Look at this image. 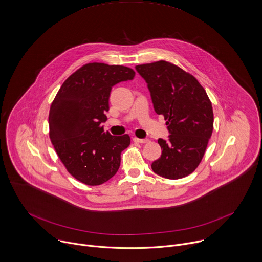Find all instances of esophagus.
I'll use <instances>...</instances> for the list:
<instances>
[{
	"label": "esophagus",
	"mask_w": 262,
	"mask_h": 262,
	"mask_svg": "<svg viewBox=\"0 0 262 262\" xmlns=\"http://www.w3.org/2000/svg\"><path fill=\"white\" fill-rule=\"evenodd\" d=\"M134 141L138 142V143H141V144H145V143L150 142L149 139H138V138H134Z\"/></svg>",
	"instance_id": "1"
}]
</instances>
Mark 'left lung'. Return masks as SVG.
<instances>
[{
  "label": "left lung",
  "instance_id": "1",
  "mask_svg": "<svg viewBox=\"0 0 262 262\" xmlns=\"http://www.w3.org/2000/svg\"><path fill=\"white\" fill-rule=\"evenodd\" d=\"M147 82L155 112L162 115L168 140L158 139L161 156L151 167L157 175L176 180L199 166L213 133L212 103L194 76L165 60L136 66Z\"/></svg>",
  "mask_w": 262,
  "mask_h": 262
}]
</instances>
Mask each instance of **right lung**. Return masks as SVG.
I'll return each instance as SVG.
<instances>
[{"mask_svg": "<svg viewBox=\"0 0 262 262\" xmlns=\"http://www.w3.org/2000/svg\"><path fill=\"white\" fill-rule=\"evenodd\" d=\"M135 71L123 66L90 62L60 86L49 111V137L67 170L91 186L111 179L120 166V154L130 144L128 135L104 130L112 87L132 80Z\"/></svg>", "mask_w": 262, "mask_h": 262, "instance_id": "1", "label": "right lung"}]
</instances>
